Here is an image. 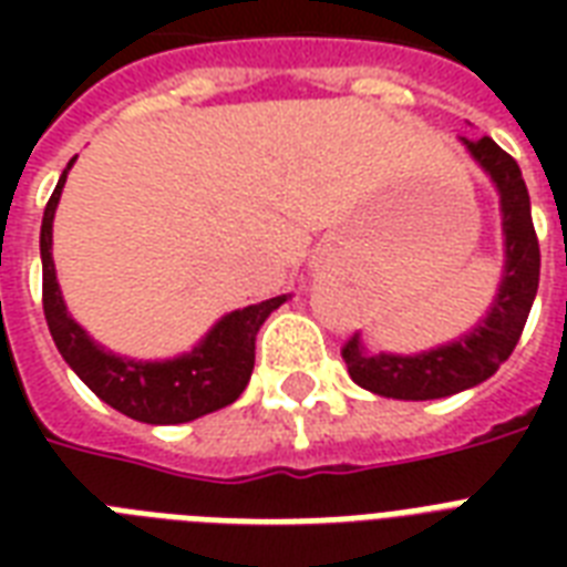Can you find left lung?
<instances>
[{"label": "left lung", "instance_id": "1", "mask_svg": "<svg viewBox=\"0 0 567 567\" xmlns=\"http://www.w3.org/2000/svg\"><path fill=\"white\" fill-rule=\"evenodd\" d=\"M462 144L501 194L503 247H506L501 288L494 293L488 315L467 336L435 350L414 355L371 353L362 344V336L355 332L341 350L347 371L355 385L379 396L439 400L485 382L512 355L536 300L542 252H538L529 194L518 162L509 153H503L492 137H480V141L462 137Z\"/></svg>", "mask_w": 567, "mask_h": 567}]
</instances>
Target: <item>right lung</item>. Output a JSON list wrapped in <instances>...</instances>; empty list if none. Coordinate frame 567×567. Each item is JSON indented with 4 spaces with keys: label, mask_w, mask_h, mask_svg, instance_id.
Returning <instances> with one entry per match:
<instances>
[{
    "label": "right lung",
    "mask_w": 567,
    "mask_h": 567,
    "mask_svg": "<svg viewBox=\"0 0 567 567\" xmlns=\"http://www.w3.org/2000/svg\"><path fill=\"white\" fill-rule=\"evenodd\" d=\"M75 164L70 158L55 190L49 196L43 226H40V261H43V315L58 353L100 396L102 403L117 409L141 423H188L223 405L235 403L247 388L256 364V336L261 323L288 300V293L256 302L247 309L229 311L214 323L190 353L164 362H137L105 350L84 332L64 306L52 261V220L58 199L64 190L66 173Z\"/></svg>",
    "instance_id": "1"
}]
</instances>
